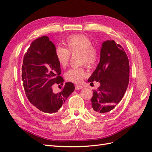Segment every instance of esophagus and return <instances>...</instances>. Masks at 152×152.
Instances as JSON below:
<instances>
[{"label":"esophagus","mask_w":152,"mask_h":152,"mask_svg":"<svg viewBox=\"0 0 152 152\" xmlns=\"http://www.w3.org/2000/svg\"><path fill=\"white\" fill-rule=\"evenodd\" d=\"M83 88V87L82 86H79V85H76L75 86V89L76 90H80L82 89Z\"/></svg>","instance_id":"1"}]
</instances>
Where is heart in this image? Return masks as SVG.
<instances>
[{
	"label": "heart",
	"mask_w": 152,
	"mask_h": 152,
	"mask_svg": "<svg viewBox=\"0 0 152 152\" xmlns=\"http://www.w3.org/2000/svg\"><path fill=\"white\" fill-rule=\"evenodd\" d=\"M67 48L58 46L55 50V56L59 64L62 67L68 65L70 53H80V64L86 63L89 66H94L98 61V53L93 47V43L87 36L83 34H75L70 36L66 39ZM87 72L83 67L72 68L68 70L65 74L66 80L75 83H79L86 77Z\"/></svg>",
	"instance_id": "1"
}]
</instances>
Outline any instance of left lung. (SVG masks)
Here are the masks:
<instances>
[{
	"mask_svg": "<svg viewBox=\"0 0 152 152\" xmlns=\"http://www.w3.org/2000/svg\"><path fill=\"white\" fill-rule=\"evenodd\" d=\"M129 80V60L124 48L114 40L104 42L100 62L88 79L91 84L94 81L100 84L97 89L93 91V114H107L113 111L124 96Z\"/></svg>",
	"mask_w": 152,
	"mask_h": 152,
	"instance_id": "8db88e82",
	"label": "left lung"
}]
</instances>
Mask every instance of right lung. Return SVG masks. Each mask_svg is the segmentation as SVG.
Instances as JSON below:
<instances>
[{"label": "right lung", "mask_w": 152, "mask_h": 152, "mask_svg": "<svg viewBox=\"0 0 152 152\" xmlns=\"http://www.w3.org/2000/svg\"><path fill=\"white\" fill-rule=\"evenodd\" d=\"M56 47L47 36L34 40L24 56L22 80L31 107L41 116L57 113L75 85L65 83L63 89L55 92L53 87L63 84L60 65L55 56Z\"/></svg>", "instance_id": "add662e5"}]
</instances>
